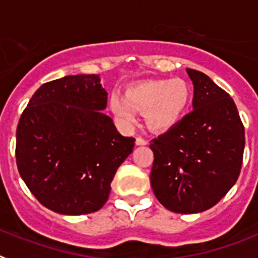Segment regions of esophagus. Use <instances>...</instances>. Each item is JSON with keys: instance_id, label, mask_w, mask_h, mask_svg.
I'll list each match as a JSON object with an SVG mask.
<instances>
[{"instance_id": "1", "label": "esophagus", "mask_w": 258, "mask_h": 258, "mask_svg": "<svg viewBox=\"0 0 258 258\" xmlns=\"http://www.w3.org/2000/svg\"><path fill=\"white\" fill-rule=\"evenodd\" d=\"M136 145H147L148 144V142L147 140H145V139H143V138H136Z\"/></svg>"}]
</instances>
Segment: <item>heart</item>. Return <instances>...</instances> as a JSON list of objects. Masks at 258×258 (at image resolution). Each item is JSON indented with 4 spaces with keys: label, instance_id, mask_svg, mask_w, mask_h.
<instances>
[{
    "label": "heart",
    "instance_id": "heart-1",
    "mask_svg": "<svg viewBox=\"0 0 258 258\" xmlns=\"http://www.w3.org/2000/svg\"><path fill=\"white\" fill-rule=\"evenodd\" d=\"M191 101V87L185 80L154 79L130 86L124 97L113 95L110 109L122 124L134 126L136 111L144 113L152 131H166L182 119Z\"/></svg>",
    "mask_w": 258,
    "mask_h": 258
}]
</instances>
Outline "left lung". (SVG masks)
I'll return each instance as SVG.
<instances>
[{
	"label": "left lung",
	"mask_w": 258,
	"mask_h": 258,
	"mask_svg": "<svg viewBox=\"0 0 258 258\" xmlns=\"http://www.w3.org/2000/svg\"><path fill=\"white\" fill-rule=\"evenodd\" d=\"M187 74L194 110L152 140L151 184L167 210L195 214L214 207L236 183L245 135L234 100L204 73Z\"/></svg>",
	"instance_id": "left-lung-1"
}]
</instances>
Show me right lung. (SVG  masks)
I'll use <instances>...</instances> for the list:
<instances>
[{
	"label": "right lung",
	"mask_w": 258,
	"mask_h": 258,
	"mask_svg": "<svg viewBox=\"0 0 258 258\" xmlns=\"http://www.w3.org/2000/svg\"><path fill=\"white\" fill-rule=\"evenodd\" d=\"M100 75L42 84L17 128V166L33 196L63 216L97 212L135 139L120 135L106 109Z\"/></svg>",
	"instance_id": "1"
}]
</instances>
